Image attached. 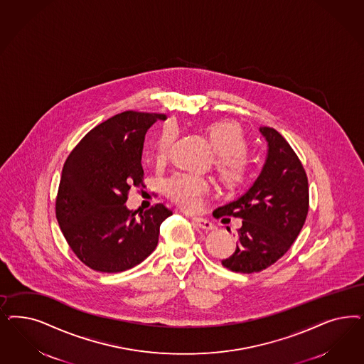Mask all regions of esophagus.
Returning a JSON list of instances; mask_svg holds the SVG:
<instances>
[{
  "instance_id": "esophagus-1",
  "label": "esophagus",
  "mask_w": 364,
  "mask_h": 364,
  "mask_svg": "<svg viewBox=\"0 0 364 364\" xmlns=\"http://www.w3.org/2000/svg\"><path fill=\"white\" fill-rule=\"evenodd\" d=\"M193 223H196L200 229H203V230H213V229H215V226L210 221L203 220V218H193Z\"/></svg>"
}]
</instances>
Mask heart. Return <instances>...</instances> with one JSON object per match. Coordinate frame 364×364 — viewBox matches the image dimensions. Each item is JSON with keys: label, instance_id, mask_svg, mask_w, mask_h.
<instances>
[{"label": "heart", "instance_id": "heart-1", "mask_svg": "<svg viewBox=\"0 0 364 364\" xmlns=\"http://www.w3.org/2000/svg\"><path fill=\"white\" fill-rule=\"evenodd\" d=\"M208 135L215 149V170L223 185L228 188L242 185L250 176L247 143L242 129L232 122H217L208 127ZM176 136V127L166 124L156 141V161L166 159ZM209 190L208 179L190 173H178L164 183L167 197L186 211L200 210Z\"/></svg>", "mask_w": 364, "mask_h": 364}]
</instances>
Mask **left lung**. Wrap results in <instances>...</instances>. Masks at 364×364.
<instances>
[{
  "instance_id": "1",
  "label": "left lung",
  "mask_w": 364,
  "mask_h": 364,
  "mask_svg": "<svg viewBox=\"0 0 364 364\" xmlns=\"http://www.w3.org/2000/svg\"><path fill=\"white\" fill-rule=\"evenodd\" d=\"M268 141L267 161L255 183L240 198L215 209L213 215L238 217L235 252L223 265L240 273L267 269L292 247L309 208L304 167L282 134L259 127Z\"/></svg>"
}]
</instances>
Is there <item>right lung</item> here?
Wrapping results in <instances>:
<instances>
[{
  "mask_svg": "<svg viewBox=\"0 0 364 364\" xmlns=\"http://www.w3.org/2000/svg\"><path fill=\"white\" fill-rule=\"evenodd\" d=\"M164 114L126 111L91 129L67 158L56 198V218L68 245L91 269H131L158 245L159 228L173 213L162 203L141 213L124 205L143 186L144 135Z\"/></svg>",
  "mask_w": 364,
  "mask_h": 364,
  "instance_id": "add662e5",
  "label": "right lung"
}]
</instances>
